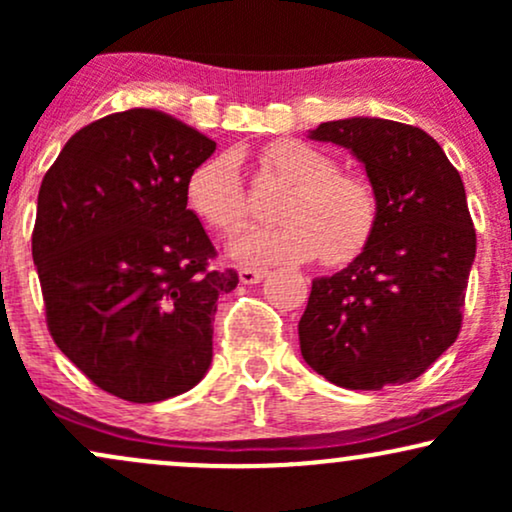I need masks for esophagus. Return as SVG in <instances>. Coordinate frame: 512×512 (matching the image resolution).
<instances>
[{
  "mask_svg": "<svg viewBox=\"0 0 512 512\" xmlns=\"http://www.w3.org/2000/svg\"><path fill=\"white\" fill-rule=\"evenodd\" d=\"M238 276H240V281H243V284H260V281L264 279V272H262V269L243 267L238 272Z\"/></svg>",
  "mask_w": 512,
  "mask_h": 512,
  "instance_id": "esophagus-1",
  "label": "esophagus"
}]
</instances>
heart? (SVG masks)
Wrapping results in <instances>:
<instances>
[{"label":"heart","mask_w":512,"mask_h":512,"mask_svg":"<svg viewBox=\"0 0 512 512\" xmlns=\"http://www.w3.org/2000/svg\"><path fill=\"white\" fill-rule=\"evenodd\" d=\"M262 163L291 190L276 209V226H252L231 240V252L245 264H291L322 252L327 264H344L368 245L378 223V197L368 180L342 173L325 151L303 142H274ZM190 209L221 233H233L248 219V192L238 158H204L185 185Z\"/></svg>","instance_id":"obj_1"}]
</instances>
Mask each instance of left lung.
I'll return each instance as SVG.
<instances>
[{"instance_id":"obj_1","label":"left lung","mask_w":512,"mask_h":512,"mask_svg":"<svg viewBox=\"0 0 512 512\" xmlns=\"http://www.w3.org/2000/svg\"><path fill=\"white\" fill-rule=\"evenodd\" d=\"M310 139L366 166L378 223L349 267L313 281L301 354L346 390L411 383L462 327L477 233L460 173L424 129L380 117L322 122Z\"/></svg>"}]
</instances>
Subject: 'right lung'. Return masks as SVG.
Listing matches in <instances>:
<instances>
[{"instance_id": "1", "label": "right lung", "mask_w": 512, "mask_h": 512, "mask_svg": "<svg viewBox=\"0 0 512 512\" xmlns=\"http://www.w3.org/2000/svg\"><path fill=\"white\" fill-rule=\"evenodd\" d=\"M216 142L161 110L105 115L45 173L33 228L48 330L110 395L149 404L192 390L211 363L216 301L238 286L185 185Z\"/></svg>"}]
</instances>
